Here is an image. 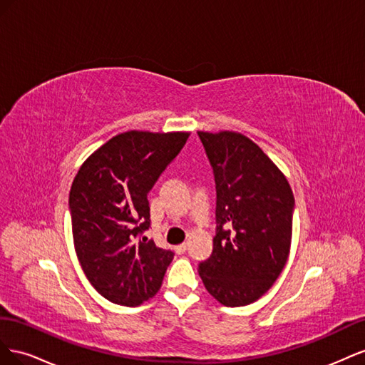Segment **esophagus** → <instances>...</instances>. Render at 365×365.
I'll use <instances>...</instances> for the list:
<instances>
[{
    "label": "esophagus",
    "mask_w": 365,
    "mask_h": 365,
    "mask_svg": "<svg viewBox=\"0 0 365 365\" xmlns=\"http://www.w3.org/2000/svg\"><path fill=\"white\" fill-rule=\"evenodd\" d=\"M185 250H187V244H185V242H184V244H181V245H176V247H175V251L178 252V254L185 252Z\"/></svg>",
    "instance_id": "esophagus-1"
}]
</instances>
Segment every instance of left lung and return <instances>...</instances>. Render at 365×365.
I'll use <instances>...</instances> for the list:
<instances>
[{"label":"left lung","instance_id":"8db88e82","mask_svg":"<svg viewBox=\"0 0 365 365\" xmlns=\"http://www.w3.org/2000/svg\"><path fill=\"white\" fill-rule=\"evenodd\" d=\"M216 182L213 252L200 263L208 294L230 307L254 303L289 256L294 195L286 176L248 137L197 132Z\"/></svg>","mask_w":365,"mask_h":365}]
</instances>
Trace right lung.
Listing matches in <instances>:
<instances>
[{
	"mask_svg": "<svg viewBox=\"0 0 365 365\" xmlns=\"http://www.w3.org/2000/svg\"><path fill=\"white\" fill-rule=\"evenodd\" d=\"M189 132L128 130L81 165L70 190L77 259L94 289L121 306L155 295L173 259L148 237V193L184 148Z\"/></svg>",
	"mask_w": 365,
	"mask_h": 365,
	"instance_id": "obj_1",
	"label": "right lung"
}]
</instances>
